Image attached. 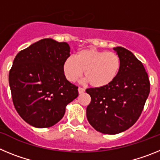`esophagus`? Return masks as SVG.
<instances>
[{"label": "esophagus", "instance_id": "34e87169", "mask_svg": "<svg viewBox=\"0 0 160 160\" xmlns=\"http://www.w3.org/2000/svg\"><path fill=\"white\" fill-rule=\"evenodd\" d=\"M85 92V89L82 87H78V93L79 94H82Z\"/></svg>", "mask_w": 160, "mask_h": 160}]
</instances>
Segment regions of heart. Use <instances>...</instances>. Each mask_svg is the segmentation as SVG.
<instances>
[{"instance_id": "b5f03b06", "label": "heart", "mask_w": 160, "mask_h": 160, "mask_svg": "<svg viewBox=\"0 0 160 160\" xmlns=\"http://www.w3.org/2000/svg\"><path fill=\"white\" fill-rule=\"evenodd\" d=\"M121 69V58L114 52L93 49H82L63 63L65 76L75 82L84 71V78L93 87H102L112 82Z\"/></svg>"}]
</instances>
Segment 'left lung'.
<instances>
[{
  "label": "left lung",
  "mask_w": 160,
  "mask_h": 160,
  "mask_svg": "<svg viewBox=\"0 0 160 160\" xmlns=\"http://www.w3.org/2000/svg\"><path fill=\"white\" fill-rule=\"evenodd\" d=\"M114 50L121 69L112 82L86 90L91 101L87 108L89 122L96 131L115 135L132 127L142 114L150 93V81L143 65L123 47Z\"/></svg>",
  "instance_id": "1"
}]
</instances>
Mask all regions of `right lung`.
Listing matches in <instances>:
<instances>
[{"instance_id": "1", "label": "right lung", "mask_w": 160, "mask_h": 160, "mask_svg": "<svg viewBox=\"0 0 160 160\" xmlns=\"http://www.w3.org/2000/svg\"><path fill=\"white\" fill-rule=\"evenodd\" d=\"M70 46L45 38L17 54L9 70L12 102L19 115L38 128L59 122L67 104L78 95V87L66 78L63 63Z\"/></svg>"}]
</instances>
